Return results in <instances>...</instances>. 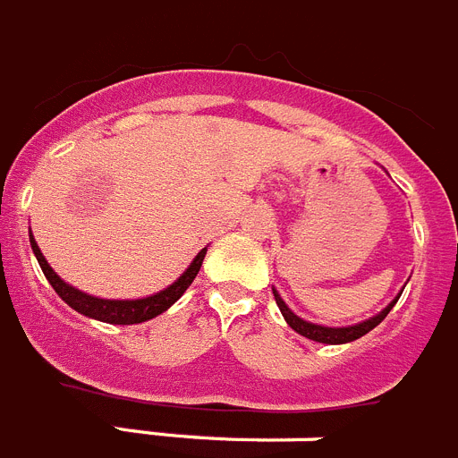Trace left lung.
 Masks as SVG:
<instances>
[{
  "mask_svg": "<svg viewBox=\"0 0 458 458\" xmlns=\"http://www.w3.org/2000/svg\"><path fill=\"white\" fill-rule=\"evenodd\" d=\"M401 294H403V289L398 292L396 299H394L389 306L382 308V310L377 312V315H373V318L363 319V322L350 324V327H324V324H315L299 318V315H296L287 303H284L283 296L277 294V289L273 287V296H276V303L277 308H280V312H283L284 322H287L296 334L303 335V338H310V341L315 343H327V345H343V343H352V341H357V338H361V335L369 334V331H373L375 327H377L386 315H389V310L396 306V301L401 299Z\"/></svg>",
  "mask_w": 458,
  "mask_h": 458,
  "instance_id": "obj_1",
  "label": "left lung"
}]
</instances>
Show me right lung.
<instances>
[{
	"mask_svg": "<svg viewBox=\"0 0 458 458\" xmlns=\"http://www.w3.org/2000/svg\"><path fill=\"white\" fill-rule=\"evenodd\" d=\"M30 245H32V252L34 257H37L43 276L48 277V283L53 284V289L60 294V299L64 301L66 306H72L73 310L85 315V318L99 319V322L106 324H140L148 322V319L152 318H157L164 310H169L175 301L185 294V289L194 283V277H197L199 268H201L203 264V257H206V250H208V245H206V248L191 259L190 267L182 271V276L178 277L175 283H171L169 287L159 289L155 294L143 296V299H99V296L85 294V292L76 289L73 284L64 283V280L53 271V267H50L48 261H46L41 248H38L37 241H34L32 232H30Z\"/></svg>",
	"mask_w": 458,
	"mask_h": 458,
	"instance_id": "add662e5",
	"label": "right lung"
}]
</instances>
